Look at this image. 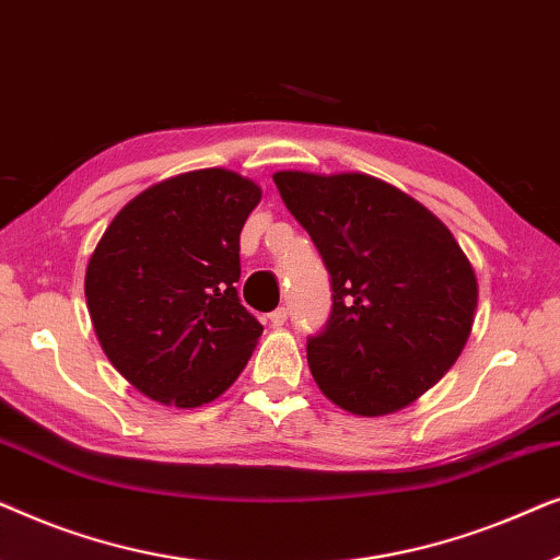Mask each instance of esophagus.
Listing matches in <instances>:
<instances>
[{"mask_svg":"<svg viewBox=\"0 0 560 560\" xmlns=\"http://www.w3.org/2000/svg\"><path fill=\"white\" fill-rule=\"evenodd\" d=\"M267 320H270V326H285V320H288V308H278V311H272L270 316H267Z\"/></svg>","mask_w":560,"mask_h":560,"instance_id":"34e87169","label":"esophagus"}]
</instances>
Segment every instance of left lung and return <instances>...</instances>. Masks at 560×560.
<instances>
[{"label": "left lung", "instance_id": "1", "mask_svg": "<svg viewBox=\"0 0 560 560\" xmlns=\"http://www.w3.org/2000/svg\"><path fill=\"white\" fill-rule=\"evenodd\" d=\"M331 275V316L308 336V366L328 400L387 416L433 387L462 354L477 275L423 203L364 173L272 175Z\"/></svg>", "mask_w": 560, "mask_h": 560}]
</instances>
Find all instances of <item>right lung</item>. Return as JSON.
Masks as SVG:
<instances>
[{
	"label": "right lung",
	"mask_w": 560,
	"mask_h": 560,
	"mask_svg": "<svg viewBox=\"0 0 560 560\" xmlns=\"http://www.w3.org/2000/svg\"><path fill=\"white\" fill-rule=\"evenodd\" d=\"M259 198L252 180L206 167L142 190L106 226L86 267V305L104 354L142 395L198 408L247 366L262 324L234 282Z\"/></svg>",
	"instance_id": "right-lung-1"
}]
</instances>
